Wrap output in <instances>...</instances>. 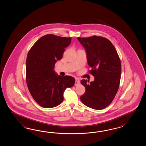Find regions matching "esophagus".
I'll return each instance as SVG.
<instances>
[{
    "label": "esophagus",
    "mask_w": 146,
    "mask_h": 146,
    "mask_svg": "<svg viewBox=\"0 0 146 146\" xmlns=\"http://www.w3.org/2000/svg\"><path fill=\"white\" fill-rule=\"evenodd\" d=\"M75 85L76 86H78L80 85V82H79V80L77 79L76 80V81H75Z\"/></svg>",
    "instance_id": "esophagus-1"
}]
</instances>
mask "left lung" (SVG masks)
I'll use <instances>...</instances> for the list:
<instances>
[{
  "mask_svg": "<svg viewBox=\"0 0 146 146\" xmlns=\"http://www.w3.org/2000/svg\"><path fill=\"white\" fill-rule=\"evenodd\" d=\"M86 50L90 70L94 80L83 79L81 84L85 92L80 100L87 106L102 110L110 104L115 96L120 85L121 64L112 43L106 38L98 36L78 38Z\"/></svg>",
  "mask_w": 146,
  "mask_h": 146,
  "instance_id": "left-lung-1",
  "label": "left lung"
}]
</instances>
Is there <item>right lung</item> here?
I'll return each instance as SVG.
<instances>
[{
    "mask_svg": "<svg viewBox=\"0 0 146 146\" xmlns=\"http://www.w3.org/2000/svg\"><path fill=\"white\" fill-rule=\"evenodd\" d=\"M71 38L53 34L42 36L31 48L26 61V83L32 96L44 108H52L64 100V92L74 86L75 79L61 76L54 70V64L61 59Z\"/></svg>",
    "mask_w": 146,
    "mask_h": 146,
    "instance_id": "obj_1",
    "label": "right lung"
}]
</instances>
